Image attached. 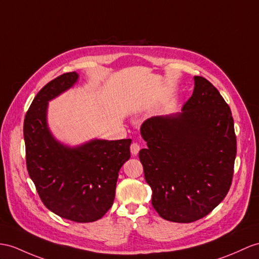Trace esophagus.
<instances>
[{
  "mask_svg": "<svg viewBox=\"0 0 259 259\" xmlns=\"http://www.w3.org/2000/svg\"><path fill=\"white\" fill-rule=\"evenodd\" d=\"M140 149H141V147L137 143H133L131 145V153L133 156H136L138 154V151H140Z\"/></svg>",
  "mask_w": 259,
  "mask_h": 259,
  "instance_id": "34e87169",
  "label": "esophagus"
}]
</instances>
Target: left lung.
Wrapping results in <instances>:
<instances>
[{
	"label": "left lung",
	"mask_w": 259,
	"mask_h": 259,
	"mask_svg": "<svg viewBox=\"0 0 259 259\" xmlns=\"http://www.w3.org/2000/svg\"><path fill=\"white\" fill-rule=\"evenodd\" d=\"M181 113L146 119L140 150L151 204L170 222L207 215L228 194L234 172L236 136L230 106L218 89L195 75Z\"/></svg>",
	"instance_id": "8db88e82"
}]
</instances>
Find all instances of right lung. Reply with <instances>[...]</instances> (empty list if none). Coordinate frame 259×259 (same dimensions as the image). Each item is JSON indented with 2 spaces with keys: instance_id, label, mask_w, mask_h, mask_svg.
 <instances>
[{
  "instance_id": "right-lung-1",
  "label": "right lung",
  "mask_w": 259,
  "mask_h": 259,
  "mask_svg": "<svg viewBox=\"0 0 259 259\" xmlns=\"http://www.w3.org/2000/svg\"><path fill=\"white\" fill-rule=\"evenodd\" d=\"M67 72L37 93L24 119L26 166L42 203L60 218L94 222L110 210L118 171L131 157L132 140H91L78 146L57 141L47 122L48 102L72 88Z\"/></svg>"
}]
</instances>
